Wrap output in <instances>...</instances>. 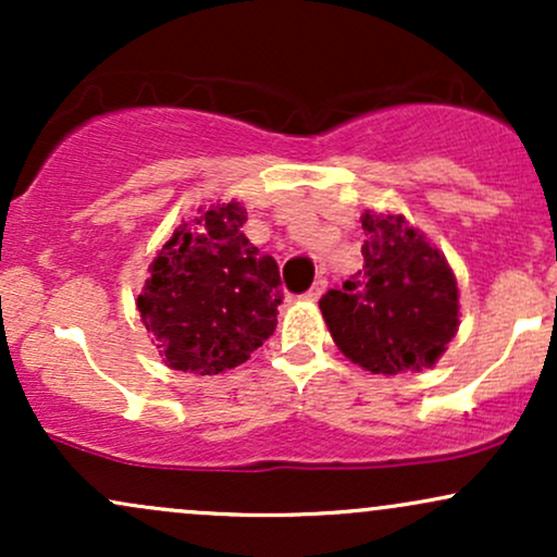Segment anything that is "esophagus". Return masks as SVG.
I'll use <instances>...</instances> for the list:
<instances>
[{"label":"esophagus","instance_id":"obj_1","mask_svg":"<svg viewBox=\"0 0 557 557\" xmlns=\"http://www.w3.org/2000/svg\"><path fill=\"white\" fill-rule=\"evenodd\" d=\"M324 290H327V280L319 277L317 283L309 287V293H306L304 298H306V300H319V298H322V293H324Z\"/></svg>","mask_w":557,"mask_h":557}]
</instances>
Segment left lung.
<instances>
[{
	"mask_svg": "<svg viewBox=\"0 0 557 557\" xmlns=\"http://www.w3.org/2000/svg\"><path fill=\"white\" fill-rule=\"evenodd\" d=\"M363 270L319 300L345 359L372 374L434 367L461 324L445 253L403 214L363 212Z\"/></svg>",
	"mask_w": 557,
	"mask_h": 557,
	"instance_id": "8db88e82",
	"label": "left lung"
}]
</instances>
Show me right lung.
I'll use <instances>...</instances> for the list:
<instances>
[{"label": "right lung", "mask_w": 557, "mask_h": 557, "mask_svg": "<svg viewBox=\"0 0 557 557\" xmlns=\"http://www.w3.org/2000/svg\"><path fill=\"white\" fill-rule=\"evenodd\" d=\"M240 201H216L175 227L138 293L144 327L175 372L222 374L277 327V261L243 235Z\"/></svg>", "instance_id": "obj_1"}]
</instances>
